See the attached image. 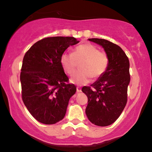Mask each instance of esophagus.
<instances>
[{
    "label": "esophagus",
    "instance_id": "34e87169",
    "mask_svg": "<svg viewBox=\"0 0 152 152\" xmlns=\"http://www.w3.org/2000/svg\"><path fill=\"white\" fill-rule=\"evenodd\" d=\"M76 92H77L78 93H79V92H81V87H76Z\"/></svg>",
    "mask_w": 152,
    "mask_h": 152
}]
</instances>
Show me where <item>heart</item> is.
<instances>
[{
  "mask_svg": "<svg viewBox=\"0 0 152 152\" xmlns=\"http://www.w3.org/2000/svg\"><path fill=\"white\" fill-rule=\"evenodd\" d=\"M79 65L80 71L71 78L72 84L83 85L90 81L91 77L97 79L103 76L108 65V56L100 52L96 47L90 44L78 46L72 54L63 53L60 57V65L68 75H72Z\"/></svg>",
  "mask_w": 152,
  "mask_h": 152,
  "instance_id": "obj_1",
  "label": "heart"
}]
</instances>
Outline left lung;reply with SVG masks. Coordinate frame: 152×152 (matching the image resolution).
I'll list each match as a JSON object with an SVG mask.
<instances>
[{"label":"left lung","instance_id":"8db88e82","mask_svg":"<svg viewBox=\"0 0 152 152\" xmlns=\"http://www.w3.org/2000/svg\"><path fill=\"white\" fill-rule=\"evenodd\" d=\"M101 46L108 56V65L104 74L82 92L88 97L85 112L92 124L105 127L119 118L127 100L130 84V62L122 48L101 38H89Z\"/></svg>","mask_w":152,"mask_h":152}]
</instances>
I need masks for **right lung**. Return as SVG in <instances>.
Segmentation results:
<instances>
[{
  "label": "right lung",
  "mask_w": 152,
  "mask_h": 152,
  "mask_svg": "<svg viewBox=\"0 0 152 152\" xmlns=\"http://www.w3.org/2000/svg\"><path fill=\"white\" fill-rule=\"evenodd\" d=\"M73 37H49L35 43L24 56L20 73L24 104L39 122L53 124L63 119L74 84L60 65V57L70 46L78 44Z\"/></svg>",
  "instance_id": "1"
}]
</instances>
